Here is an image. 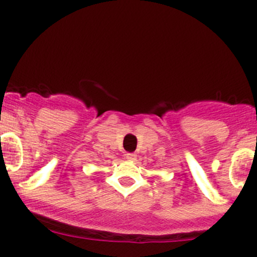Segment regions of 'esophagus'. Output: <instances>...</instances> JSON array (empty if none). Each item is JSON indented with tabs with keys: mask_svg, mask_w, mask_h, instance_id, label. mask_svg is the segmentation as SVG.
Instances as JSON below:
<instances>
[{
	"mask_svg": "<svg viewBox=\"0 0 257 257\" xmlns=\"http://www.w3.org/2000/svg\"><path fill=\"white\" fill-rule=\"evenodd\" d=\"M125 158H126V159H128V160H134V159H136V158H137V155L134 154V153H126Z\"/></svg>",
	"mask_w": 257,
	"mask_h": 257,
	"instance_id": "esophagus-1",
	"label": "esophagus"
}]
</instances>
